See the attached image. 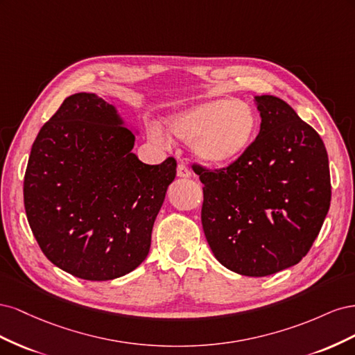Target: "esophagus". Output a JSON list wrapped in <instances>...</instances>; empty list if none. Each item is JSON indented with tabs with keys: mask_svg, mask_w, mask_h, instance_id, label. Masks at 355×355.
<instances>
[{
	"mask_svg": "<svg viewBox=\"0 0 355 355\" xmlns=\"http://www.w3.org/2000/svg\"><path fill=\"white\" fill-rule=\"evenodd\" d=\"M178 176L179 178H191L192 173H191V170L188 168V166H185L184 163H180L178 166Z\"/></svg>",
	"mask_w": 355,
	"mask_h": 355,
	"instance_id": "obj_1",
	"label": "esophagus"
}]
</instances>
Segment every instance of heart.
I'll return each instance as SVG.
<instances>
[{
  "label": "heart",
  "mask_w": 355,
  "mask_h": 355,
  "mask_svg": "<svg viewBox=\"0 0 355 355\" xmlns=\"http://www.w3.org/2000/svg\"><path fill=\"white\" fill-rule=\"evenodd\" d=\"M166 125L170 136L178 141L192 142V153L202 164L225 167L237 161L250 146L257 118L244 101L218 99L173 114ZM148 133L157 144L166 142L159 127L149 125Z\"/></svg>",
  "instance_id": "1"
}]
</instances>
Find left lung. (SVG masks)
<instances>
[{
    "instance_id": "8db88e82",
    "label": "left lung",
    "mask_w": 355,
    "mask_h": 355,
    "mask_svg": "<svg viewBox=\"0 0 355 355\" xmlns=\"http://www.w3.org/2000/svg\"><path fill=\"white\" fill-rule=\"evenodd\" d=\"M261 130L223 168L192 164L202 182L201 223L214 257L228 270L265 277L302 261L330 207L323 141L275 96H256Z\"/></svg>"
}]
</instances>
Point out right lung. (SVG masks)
<instances>
[{
    "instance_id": "right-lung-1",
    "label": "right lung",
    "mask_w": 355,
    "mask_h": 355,
    "mask_svg": "<svg viewBox=\"0 0 355 355\" xmlns=\"http://www.w3.org/2000/svg\"><path fill=\"white\" fill-rule=\"evenodd\" d=\"M136 136L112 105L77 93L31 149L24 201L47 259L83 280L106 282L141 265L176 159L149 166L132 153Z\"/></svg>"
}]
</instances>
